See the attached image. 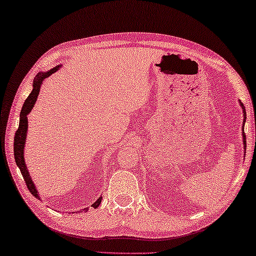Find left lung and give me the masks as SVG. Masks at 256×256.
<instances>
[{
	"label": "left lung",
	"mask_w": 256,
	"mask_h": 256,
	"mask_svg": "<svg viewBox=\"0 0 256 256\" xmlns=\"http://www.w3.org/2000/svg\"><path fill=\"white\" fill-rule=\"evenodd\" d=\"M239 105H240V108H242V116H244V120H242V144H244V148H245V151H246V136H245V132H244V126H245V122H246V111H245V108H244V105H242V103L240 100H239Z\"/></svg>",
	"instance_id": "obj_1"
}]
</instances>
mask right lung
Returning a JSON list of instances; mask_svg holds the SVG:
<instances>
[{
	"instance_id": "obj_1",
	"label": "right lung",
	"mask_w": 256,
	"mask_h": 256,
	"mask_svg": "<svg viewBox=\"0 0 256 256\" xmlns=\"http://www.w3.org/2000/svg\"><path fill=\"white\" fill-rule=\"evenodd\" d=\"M60 68V65H57L56 68L46 70V72H40L36 76H35L34 81H33L32 92H30L28 97H27V100H25V103H24V105H22V108L20 111V116H19V127L14 135V153L16 164H17L18 168L20 169L22 178H24V180H25V183H26L27 188H28V190L30 191V194H32L35 198H38L40 200H41V196H40V194H38L36 186H34V182H33L32 178H30L28 170H27V166L25 162V156H24V148H25V144H26L27 130H28V119H27V116L30 114V111H32L34 108L35 103H36V100H38V94H40V89H41V86L43 84V80L48 78L49 76H51L52 73L57 72ZM102 199H103V196H100V198H98L96 202L92 204V207L97 208L100 205ZM82 210H87V208H84Z\"/></svg>"
}]
</instances>
